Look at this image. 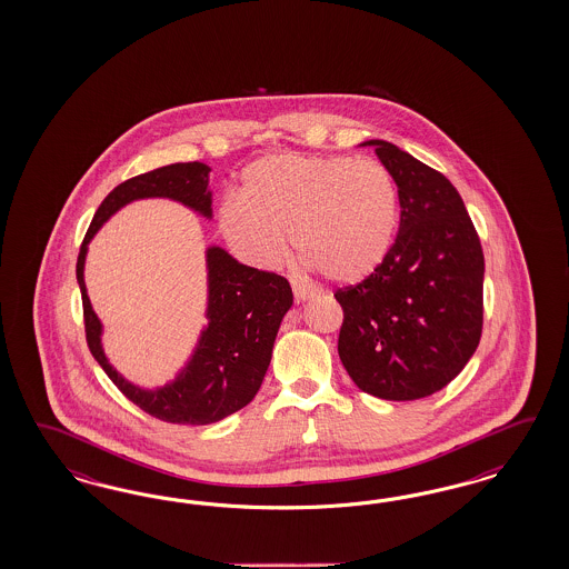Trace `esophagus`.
<instances>
[{"instance_id":"obj_1","label":"esophagus","mask_w":569,"mask_h":569,"mask_svg":"<svg viewBox=\"0 0 569 569\" xmlns=\"http://www.w3.org/2000/svg\"><path fill=\"white\" fill-rule=\"evenodd\" d=\"M292 290L298 302H305V300H309V298L315 296V290H310V288L302 286V283H298V281H292Z\"/></svg>"}]
</instances>
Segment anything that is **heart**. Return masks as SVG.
<instances>
[{"mask_svg":"<svg viewBox=\"0 0 569 569\" xmlns=\"http://www.w3.org/2000/svg\"><path fill=\"white\" fill-rule=\"evenodd\" d=\"M398 221L392 172L373 158L264 156L243 172L241 196L219 208L224 240L241 259L271 267L288 250L338 283L371 276Z\"/></svg>","mask_w":569,"mask_h":569,"instance_id":"heart-1","label":"heart"}]
</instances>
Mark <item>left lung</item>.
<instances>
[{"mask_svg": "<svg viewBox=\"0 0 569 569\" xmlns=\"http://www.w3.org/2000/svg\"><path fill=\"white\" fill-rule=\"evenodd\" d=\"M361 146H373L397 181L400 224L378 269L336 292L338 355L362 392L417 400L457 378L480 345L482 243L442 172L383 139Z\"/></svg>", "mask_w": 569, "mask_h": 569, "instance_id": "obj_1", "label": "left lung"}]
</instances>
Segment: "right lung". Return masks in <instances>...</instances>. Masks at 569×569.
<instances>
[{"mask_svg": "<svg viewBox=\"0 0 569 569\" xmlns=\"http://www.w3.org/2000/svg\"><path fill=\"white\" fill-rule=\"evenodd\" d=\"M210 167L204 162H177L127 179L103 198L87 229L77 259V281L83 298L87 346L106 376L141 411L169 423L207 426L243 409L257 397L269 369L277 331L293 302L286 277L246 267L221 246L207 250L208 326L202 329L190 361L162 388L146 390L122 378L102 348V323L87 296V246L117 210L133 200L169 198L198 214L212 217L208 190Z\"/></svg>", "mask_w": 569, "mask_h": 569, "instance_id": "add662e5", "label": "right lung"}]
</instances>
